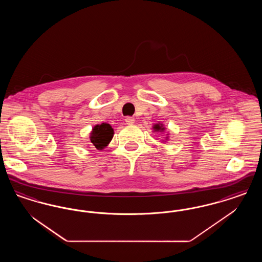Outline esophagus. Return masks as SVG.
Masks as SVG:
<instances>
[{
	"mask_svg": "<svg viewBox=\"0 0 262 262\" xmlns=\"http://www.w3.org/2000/svg\"><path fill=\"white\" fill-rule=\"evenodd\" d=\"M125 121L127 125H133V124H135V122H136V120H135L134 118H132V117H126L125 119Z\"/></svg>",
	"mask_w": 262,
	"mask_h": 262,
	"instance_id": "esophagus-1",
	"label": "esophagus"
}]
</instances>
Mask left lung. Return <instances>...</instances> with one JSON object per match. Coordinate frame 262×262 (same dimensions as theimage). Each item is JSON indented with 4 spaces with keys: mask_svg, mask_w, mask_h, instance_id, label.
I'll use <instances>...</instances> for the list:
<instances>
[{
    "mask_svg": "<svg viewBox=\"0 0 262 262\" xmlns=\"http://www.w3.org/2000/svg\"><path fill=\"white\" fill-rule=\"evenodd\" d=\"M154 129H156V130H160V129H163V128L160 126V125H154Z\"/></svg>",
    "mask_w": 262,
    "mask_h": 262,
    "instance_id": "1",
    "label": "left lung"
}]
</instances>
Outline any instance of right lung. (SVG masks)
<instances>
[{
	"label": "right lung",
	"mask_w": 262,
	"mask_h": 262,
	"mask_svg": "<svg viewBox=\"0 0 262 262\" xmlns=\"http://www.w3.org/2000/svg\"><path fill=\"white\" fill-rule=\"evenodd\" d=\"M114 135L112 126L107 123H102L101 125L94 126L90 140L93 146L98 150L103 149L108 145V143L111 141Z\"/></svg>",
	"instance_id": "1"
}]
</instances>
